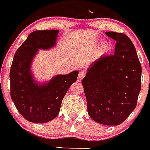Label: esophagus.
<instances>
[{"mask_svg": "<svg viewBox=\"0 0 150 150\" xmlns=\"http://www.w3.org/2000/svg\"><path fill=\"white\" fill-rule=\"evenodd\" d=\"M85 76V72L84 71H81L79 74V80H81Z\"/></svg>", "mask_w": 150, "mask_h": 150, "instance_id": "obj_1", "label": "esophagus"}]
</instances>
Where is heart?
I'll list each match as a JSON object with an SVG mask.
<instances>
[{
    "mask_svg": "<svg viewBox=\"0 0 150 150\" xmlns=\"http://www.w3.org/2000/svg\"><path fill=\"white\" fill-rule=\"evenodd\" d=\"M112 50V46L110 42H104L103 43L101 46L99 47L98 51V53L99 56H105V55H108V53H110V52Z\"/></svg>",
    "mask_w": 150,
    "mask_h": 150,
    "instance_id": "1",
    "label": "heart"
}]
</instances>
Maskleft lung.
<instances>
[{"label": "left lung", "mask_w": 150, "mask_h": 150, "mask_svg": "<svg viewBox=\"0 0 150 150\" xmlns=\"http://www.w3.org/2000/svg\"><path fill=\"white\" fill-rule=\"evenodd\" d=\"M106 35L117 41L114 54L94 62L81 84L91 118L98 124L117 126L137 106L142 68L135 46L127 35L116 32Z\"/></svg>", "instance_id": "1"}]
</instances>
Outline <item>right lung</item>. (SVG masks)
Instances as JSON below:
<instances>
[{"label": "right lung", "instance_id": "right-lung-1", "mask_svg": "<svg viewBox=\"0 0 150 150\" xmlns=\"http://www.w3.org/2000/svg\"><path fill=\"white\" fill-rule=\"evenodd\" d=\"M59 30H36L31 33L18 48L10 71L11 96L17 110L33 123H46L59 113L62 101L71 84L77 80L79 71L56 75L46 82L35 80L32 62L40 50L55 47Z\"/></svg>", "mask_w": 150, "mask_h": 150}]
</instances>
